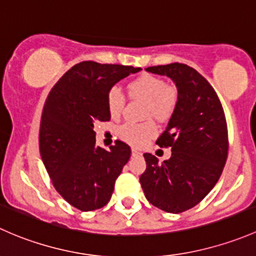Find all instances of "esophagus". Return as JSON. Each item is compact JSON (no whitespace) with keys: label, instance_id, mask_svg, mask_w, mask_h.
Here are the masks:
<instances>
[{"label":"esophagus","instance_id":"esophagus-1","mask_svg":"<svg viewBox=\"0 0 256 256\" xmlns=\"http://www.w3.org/2000/svg\"><path fill=\"white\" fill-rule=\"evenodd\" d=\"M132 155H133V156H136V158H140L143 154H142L140 152H138L136 149H133V150H132Z\"/></svg>","mask_w":256,"mask_h":256}]
</instances>
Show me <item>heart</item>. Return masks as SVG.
I'll list each match as a JSON object with an SVG mask.
<instances>
[{"mask_svg":"<svg viewBox=\"0 0 256 256\" xmlns=\"http://www.w3.org/2000/svg\"><path fill=\"white\" fill-rule=\"evenodd\" d=\"M128 92L134 98L146 102V117L165 120L171 117L178 104V91L166 85L162 78L144 74L130 81ZM107 107L112 117H118L124 107V96L118 88H112L107 94ZM158 133L156 126L152 122L124 123L118 129L120 138L133 146H146Z\"/></svg>","mask_w":256,"mask_h":256,"instance_id":"b5f03b06","label":"heart"}]
</instances>
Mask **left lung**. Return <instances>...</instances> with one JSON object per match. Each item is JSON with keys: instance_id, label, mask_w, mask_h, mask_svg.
Wrapping results in <instances>:
<instances>
[{"instance_id": "1", "label": "left lung", "mask_w": 256, "mask_h": 256, "mask_svg": "<svg viewBox=\"0 0 256 256\" xmlns=\"http://www.w3.org/2000/svg\"><path fill=\"white\" fill-rule=\"evenodd\" d=\"M146 70L172 80L178 104L156 140L171 148L170 159L159 162L146 152L140 185L152 206L181 213L200 204L222 175L228 155L224 112L210 82L192 68L172 62Z\"/></svg>"}]
</instances>
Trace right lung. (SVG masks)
<instances>
[{"instance_id": "right-lung-1", "label": "right lung", "mask_w": 256, "mask_h": 256, "mask_svg": "<svg viewBox=\"0 0 256 256\" xmlns=\"http://www.w3.org/2000/svg\"><path fill=\"white\" fill-rule=\"evenodd\" d=\"M140 68L82 62L64 74L49 92L39 132V150L55 190L78 210L108 204L114 182L130 158L117 140L108 150L96 146L94 124L110 120L107 94Z\"/></svg>"}]
</instances>
